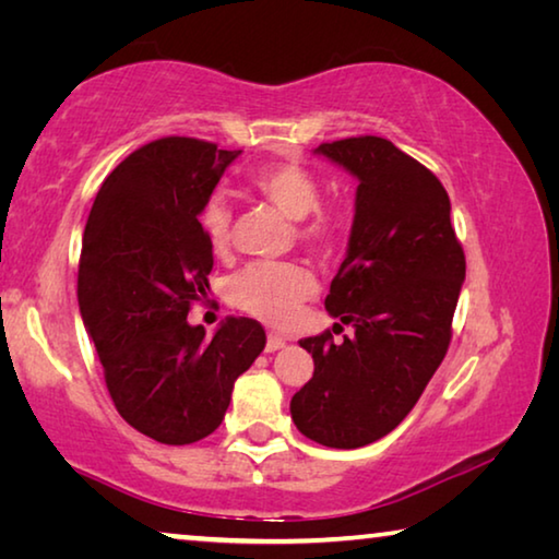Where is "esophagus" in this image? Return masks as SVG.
<instances>
[{
	"label": "esophagus",
	"instance_id": "esophagus-1",
	"mask_svg": "<svg viewBox=\"0 0 559 559\" xmlns=\"http://www.w3.org/2000/svg\"><path fill=\"white\" fill-rule=\"evenodd\" d=\"M281 347H286V337L271 333L266 340V353H276V349H281Z\"/></svg>",
	"mask_w": 559,
	"mask_h": 559
}]
</instances>
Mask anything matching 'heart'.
<instances>
[{"label":"heart","instance_id":"heart-1","mask_svg":"<svg viewBox=\"0 0 559 559\" xmlns=\"http://www.w3.org/2000/svg\"><path fill=\"white\" fill-rule=\"evenodd\" d=\"M253 192L276 204L290 219H300V236L310 241H330L343 229V214L333 206H318L320 182L308 167L278 163L261 167L251 177ZM231 206L212 197L202 206L200 226L214 253L231 243ZM231 306L269 325H288L300 306L318 293L313 271L302 263H251L226 286Z\"/></svg>","mask_w":559,"mask_h":559}]
</instances>
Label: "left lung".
I'll return each mask as SVG.
<instances>
[{"label":"left lung","instance_id":"obj_1","mask_svg":"<svg viewBox=\"0 0 559 559\" xmlns=\"http://www.w3.org/2000/svg\"><path fill=\"white\" fill-rule=\"evenodd\" d=\"M313 153L357 179L347 253L325 298L355 335L300 340L316 372L290 416L302 437L359 449L400 427L439 370L466 259L447 189L390 140L347 138Z\"/></svg>","mask_w":559,"mask_h":559}]
</instances>
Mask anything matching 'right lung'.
Masks as SVG:
<instances>
[{
  "label": "right lung",
  "mask_w": 559,
  "mask_h": 559,
  "mask_svg": "<svg viewBox=\"0 0 559 559\" xmlns=\"http://www.w3.org/2000/svg\"><path fill=\"white\" fill-rule=\"evenodd\" d=\"M239 155L194 138L155 140L106 177L83 231L79 306L108 392L132 429L167 447L210 437L266 347L251 318L229 316L214 335L187 323L214 266L202 206Z\"/></svg>",
  "instance_id": "obj_1"
}]
</instances>
